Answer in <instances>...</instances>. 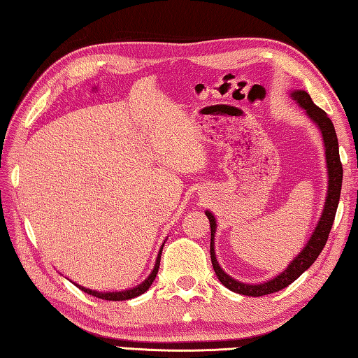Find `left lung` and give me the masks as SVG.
I'll use <instances>...</instances> for the list:
<instances>
[{
    "label": "left lung",
    "mask_w": 358,
    "mask_h": 358,
    "mask_svg": "<svg viewBox=\"0 0 358 358\" xmlns=\"http://www.w3.org/2000/svg\"><path fill=\"white\" fill-rule=\"evenodd\" d=\"M292 97L300 103L301 108L306 109L309 117L317 123L320 131L323 134L324 141V148H326V160H327V171H329V188H327V198L324 203L323 215L320 217L318 225L315 231H313L312 238L309 243L306 244L303 252L298 255V257L290 262L289 267L284 271L281 275L276 276V278L262 282V284H244L236 280L230 278V276L225 273L220 267L215 257V249H213V238L216 231V221L213 215L210 211H206V215L210 221V229H211V241H210V257H211V264H213L215 273L225 287L230 289L231 292H236L241 295H249V296H262L273 294V292H278L284 287H287L289 284L294 282L298 276H300L304 271L313 264V261L318 258V255L322 253L324 249L326 241L329 238V233L332 229V224L335 220V213H337L338 201H340V192H341V180H343V166L340 162V152H338V138L335 134V128L332 125V120L327 117V114L323 111L322 108H318L313 103L310 96L306 91H295L292 92Z\"/></svg>",
    "instance_id": "obj_1"
}]
</instances>
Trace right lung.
I'll use <instances>...</instances> for the list:
<instances>
[{"instance_id":"obj_1","label":"right lung","mask_w":358,"mask_h":358,"mask_svg":"<svg viewBox=\"0 0 358 358\" xmlns=\"http://www.w3.org/2000/svg\"><path fill=\"white\" fill-rule=\"evenodd\" d=\"M160 255H162V249H160V252H159V255H157L156 266H155V268H152L151 275H150L148 278L145 280L142 284H138L137 287L131 289V290H125V292H109V294H101V292H96V290L86 289V287H83V286H78V284H76V286H77L78 289H82L83 292H86V294H90V295H92V296H97V298H101V300H109V301H123V300H131V298L142 295L143 292H147V290L150 289V286L152 284V281H155L156 275H157V272H159Z\"/></svg>"}]
</instances>
